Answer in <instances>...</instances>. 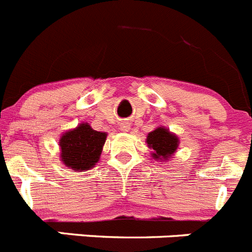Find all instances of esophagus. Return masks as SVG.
I'll return each mask as SVG.
<instances>
[{
	"label": "esophagus",
	"mask_w": 252,
	"mask_h": 252,
	"mask_svg": "<svg viewBox=\"0 0 252 252\" xmlns=\"http://www.w3.org/2000/svg\"><path fill=\"white\" fill-rule=\"evenodd\" d=\"M120 130L122 131V132H128L130 131V124L128 122H121V125H120Z\"/></svg>",
	"instance_id": "esophagus-1"
}]
</instances>
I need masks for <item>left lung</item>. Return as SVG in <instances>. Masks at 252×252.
I'll return each instance as SVG.
<instances>
[{"mask_svg":"<svg viewBox=\"0 0 252 252\" xmlns=\"http://www.w3.org/2000/svg\"><path fill=\"white\" fill-rule=\"evenodd\" d=\"M146 144L151 149V158L155 161H168L174 157L179 146V137L164 126H159L148 133Z\"/></svg>","mask_w":252,"mask_h":252,"instance_id":"1","label":"left lung"}]
</instances>
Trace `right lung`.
<instances>
[{
	"label": "right lung",
	"instance_id": "1",
	"mask_svg": "<svg viewBox=\"0 0 252 252\" xmlns=\"http://www.w3.org/2000/svg\"><path fill=\"white\" fill-rule=\"evenodd\" d=\"M106 139L107 132L93 130L91 125L82 122L60 136V161L77 173L90 170L99 161Z\"/></svg>",
	"mask_w": 252,
	"mask_h": 252
}]
</instances>
